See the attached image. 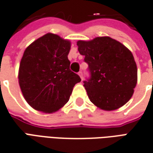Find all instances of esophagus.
<instances>
[{
    "label": "esophagus",
    "instance_id": "34e87169",
    "mask_svg": "<svg viewBox=\"0 0 153 153\" xmlns=\"http://www.w3.org/2000/svg\"><path fill=\"white\" fill-rule=\"evenodd\" d=\"M78 75L80 76V77L81 78V80H83V73H82V71H80V72L78 73Z\"/></svg>",
    "mask_w": 153,
    "mask_h": 153
}]
</instances>
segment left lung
Segmentation results:
<instances>
[{"instance_id":"left-lung-1","label":"left lung","mask_w":153,"mask_h":153,"mask_svg":"<svg viewBox=\"0 0 153 153\" xmlns=\"http://www.w3.org/2000/svg\"><path fill=\"white\" fill-rule=\"evenodd\" d=\"M78 51L88 65L90 76L84 86L92 103L100 109L113 111L132 97L137 81V69L132 53L110 37L78 41Z\"/></svg>"}]
</instances>
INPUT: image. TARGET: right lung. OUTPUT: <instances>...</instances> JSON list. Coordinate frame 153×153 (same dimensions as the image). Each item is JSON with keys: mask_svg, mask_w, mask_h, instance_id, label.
<instances>
[{"mask_svg": "<svg viewBox=\"0 0 153 153\" xmlns=\"http://www.w3.org/2000/svg\"><path fill=\"white\" fill-rule=\"evenodd\" d=\"M70 42L48 33L25 50L19 69V84L30 107L52 113L69 100L81 79L69 69Z\"/></svg>", "mask_w": 153, "mask_h": 153, "instance_id": "obj_1", "label": "right lung"}]
</instances>
